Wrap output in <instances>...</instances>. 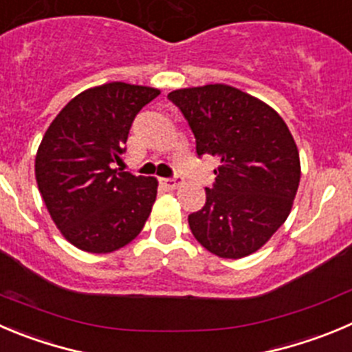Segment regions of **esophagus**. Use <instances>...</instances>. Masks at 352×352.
<instances>
[{"label":"esophagus","mask_w":352,"mask_h":352,"mask_svg":"<svg viewBox=\"0 0 352 352\" xmlns=\"http://www.w3.org/2000/svg\"><path fill=\"white\" fill-rule=\"evenodd\" d=\"M160 182L166 187V189H175L182 184V177H168V179H160Z\"/></svg>","instance_id":"obj_1"}]
</instances>
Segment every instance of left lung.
<instances>
[{
  "mask_svg": "<svg viewBox=\"0 0 352 352\" xmlns=\"http://www.w3.org/2000/svg\"><path fill=\"white\" fill-rule=\"evenodd\" d=\"M196 139L198 156L221 160L206 203L189 228L222 258L257 252L287 221L300 182L298 149L283 118L265 102L229 85L168 94Z\"/></svg>",
  "mask_w": 352,
  "mask_h": 352,
  "instance_id": "8db88e82",
  "label": "left lung"
}]
</instances>
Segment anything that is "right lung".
I'll use <instances>...</instances> for the list:
<instances>
[{
    "instance_id": "1",
    "label": "right lung",
    "mask_w": 352,
    "mask_h": 352,
    "mask_svg": "<svg viewBox=\"0 0 352 352\" xmlns=\"http://www.w3.org/2000/svg\"><path fill=\"white\" fill-rule=\"evenodd\" d=\"M157 88L121 81L88 88L57 114L36 154L38 189L71 245L90 254L120 250L142 231L157 180L114 168L131 123Z\"/></svg>"
}]
</instances>
